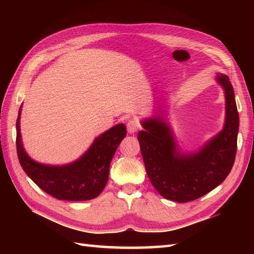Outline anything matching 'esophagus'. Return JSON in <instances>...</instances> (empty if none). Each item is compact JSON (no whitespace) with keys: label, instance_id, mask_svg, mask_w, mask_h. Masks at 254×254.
Segmentation results:
<instances>
[{"label":"esophagus","instance_id":"esophagus-1","mask_svg":"<svg viewBox=\"0 0 254 254\" xmlns=\"http://www.w3.org/2000/svg\"><path fill=\"white\" fill-rule=\"evenodd\" d=\"M127 127L128 133L134 134L138 131L139 123L137 122V120H135V119H131V120H128V122L127 123Z\"/></svg>","mask_w":254,"mask_h":254}]
</instances>
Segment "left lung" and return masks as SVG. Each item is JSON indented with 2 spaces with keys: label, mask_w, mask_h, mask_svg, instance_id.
Instances as JSON below:
<instances>
[{
  "label": "left lung",
  "mask_w": 254,
  "mask_h": 254,
  "mask_svg": "<svg viewBox=\"0 0 254 254\" xmlns=\"http://www.w3.org/2000/svg\"><path fill=\"white\" fill-rule=\"evenodd\" d=\"M216 80L225 91V124L198 152L182 154L164 118L142 121L144 131L138 132L137 139L147 176L160 195L170 201L186 203L205 195L227 178L234 166L239 115L228 76L218 74Z\"/></svg>",
  "instance_id": "1"
}]
</instances>
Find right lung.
<instances>
[{"label": "right lung", "instance_id": "add662e5", "mask_svg": "<svg viewBox=\"0 0 254 254\" xmlns=\"http://www.w3.org/2000/svg\"><path fill=\"white\" fill-rule=\"evenodd\" d=\"M16 122V148L20 166L41 190L58 199L87 201L99 195L109 178L112 157L127 135L123 123L118 124L95 138L82 157L71 164L51 166L37 163L27 155L21 143L19 118Z\"/></svg>", "mask_w": 254, "mask_h": 254}]
</instances>
